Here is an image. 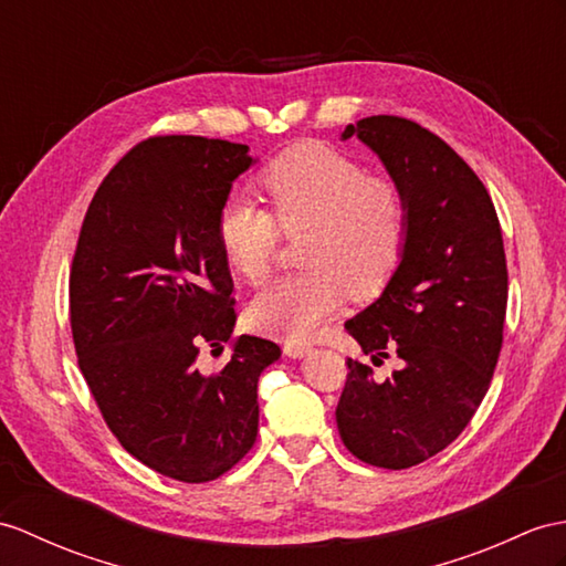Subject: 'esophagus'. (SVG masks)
<instances>
[{
	"label": "esophagus",
	"instance_id": "34e87169",
	"mask_svg": "<svg viewBox=\"0 0 566 566\" xmlns=\"http://www.w3.org/2000/svg\"><path fill=\"white\" fill-rule=\"evenodd\" d=\"M312 348L310 346H302V343H285L283 346V353L287 357H293V360H297V357H305Z\"/></svg>",
	"mask_w": 566,
	"mask_h": 566
}]
</instances>
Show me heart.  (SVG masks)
<instances>
[{"label": "heart", "mask_w": 566, "mask_h": 566, "mask_svg": "<svg viewBox=\"0 0 566 566\" xmlns=\"http://www.w3.org/2000/svg\"><path fill=\"white\" fill-rule=\"evenodd\" d=\"M261 206L232 199L218 213L216 238L228 266L259 283L285 235L300 232L305 269L264 287L247 307L259 334L310 340L350 293L377 295L401 264L410 203L391 177L367 175L363 160L324 142L281 150L254 175Z\"/></svg>", "instance_id": "b5f03b06"}]
</instances>
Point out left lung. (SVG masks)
I'll return each instance as SVG.
<instances>
[{"label":"left lung","mask_w":566,"mask_h":566,"mask_svg":"<svg viewBox=\"0 0 566 566\" xmlns=\"http://www.w3.org/2000/svg\"><path fill=\"white\" fill-rule=\"evenodd\" d=\"M410 203L401 264L381 297L346 322L371 363L401 367L371 379L346 360L336 408L343 444L363 463L403 471L447 449L475 416L500 360L506 316L502 228L485 185L457 150L418 122L375 115L348 124Z\"/></svg>","instance_id":"obj_1"}]
</instances>
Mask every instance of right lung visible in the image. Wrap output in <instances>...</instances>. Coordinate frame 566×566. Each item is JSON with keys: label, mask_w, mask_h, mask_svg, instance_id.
<instances>
[{"label": "right lung", "mask_w": 566, "mask_h": 566, "mask_svg": "<svg viewBox=\"0 0 566 566\" xmlns=\"http://www.w3.org/2000/svg\"><path fill=\"white\" fill-rule=\"evenodd\" d=\"M244 144L148 136L105 175L69 271L78 369L109 432L134 459L179 482H209L256 442V381L281 357L240 336L216 371L201 346L228 343L235 297L216 220ZM213 353V350H211Z\"/></svg>", "instance_id": "1"}]
</instances>
